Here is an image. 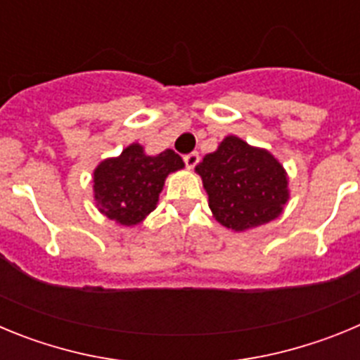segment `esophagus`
Wrapping results in <instances>:
<instances>
[{
	"label": "esophagus",
	"mask_w": 360,
	"mask_h": 360,
	"mask_svg": "<svg viewBox=\"0 0 360 360\" xmlns=\"http://www.w3.org/2000/svg\"><path fill=\"white\" fill-rule=\"evenodd\" d=\"M184 162H186V165L189 167V169H193V167H195V165L200 162V155L196 151L189 153V155H186V157H184Z\"/></svg>",
	"instance_id": "esophagus-1"
}]
</instances>
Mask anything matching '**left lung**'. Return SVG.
<instances>
[{
    "label": "left lung",
    "instance_id": "1",
    "mask_svg": "<svg viewBox=\"0 0 360 360\" xmlns=\"http://www.w3.org/2000/svg\"><path fill=\"white\" fill-rule=\"evenodd\" d=\"M219 224L245 231L278 218L288 200L287 174L265 149L227 136L218 151L196 165Z\"/></svg>",
    "mask_w": 360,
    "mask_h": 360
}]
</instances>
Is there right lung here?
<instances>
[{
  "mask_svg": "<svg viewBox=\"0 0 360 360\" xmlns=\"http://www.w3.org/2000/svg\"><path fill=\"white\" fill-rule=\"evenodd\" d=\"M184 160L173 149L148 157L133 144L119 158H110L94 173L98 211L120 225H136L155 209L165 176L182 169Z\"/></svg>",
  "mask_w": 360,
  "mask_h": 360,
  "instance_id": "1",
  "label": "right lung"
}]
</instances>
